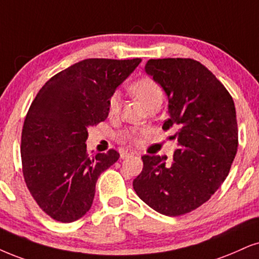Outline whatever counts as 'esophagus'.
I'll return each mask as SVG.
<instances>
[{"label": "esophagus", "mask_w": 259, "mask_h": 259, "mask_svg": "<svg viewBox=\"0 0 259 259\" xmlns=\"http://www.w3.org/2000/svg\"><path fill=\"white\" fill-rule=\"evenodd\" d=\"M135 152H129V150H124V152H122L120 153V158L122 159H125V158H127V156H130V155H135Z\"/></svg>", "instance_id": "esophagus-1"}]
</instances>
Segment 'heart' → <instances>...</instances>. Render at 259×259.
<instances>
[{
    "label": "heart",
    "mask_w": 259,
    "mask_h": 259,
    "mask_svg": "<svg viewBox=\"0 0 259 259\" xmlns=\"http://www.w3.org/2000/svg\"><path fill=\"white\" fill-rule=\"evenodd\" d=\"M133 94L137 98V100L142 104L143 106L148 107L154 103H162L163 93L161 87L159 86L155 81L149 77H143L137 80L132 86ZM119 109V96L118 93H114L109 99V112L111 116L118 112ZM126 139H133L134 134L126 133Z\"/></svg>",
    "instance_id": "obj_1"
}]
</instances>
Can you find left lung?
Segmentation results:
<instances>
[{
  "mask_svg": "<svg viewBox=\"0 0 259 259\" xmlns=\"http://www.w3.org/2000/svg\"><path fill=\"white\" fill-rule=\"evenodd\" d=\"M145 71L167 97L169 118L162 129L176 127L178 149L171 163L166 155H143L133 186L155 211L179 217L207 202L230 173L238 149L234 101L197 61L149 60Z\"/></svg>",
  "mask_w": 259,
  "mask_h": 259,
  "instance_id": "8db88e82",
  "label": "left lung"
}]
</instances>
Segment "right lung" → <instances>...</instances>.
<instances>
[{"label": "right lung", "mask_w": 259, "mask_h": 259, "mask_svg": "<svg viewBox=\"0 0 259 259\" xmlns=\"http://www.w3.org/2000/svg\"><path fill=\"white\" fill-rule=\"evenodd\" d=\"M141 63L90 58L52 76L29 107L21 136L26 185L42 210L73 222L90 210L99 176L119 153L88 155V127L109 116V99Z\"/></svg>", "instance_id": "right-lung-1"}]
</instances>
